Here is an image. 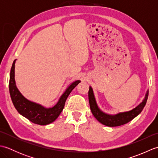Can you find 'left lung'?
<instances>
[{
  "label": "left lung",
  "instance_id": "left-lung-1",
  "mask_svg": "<svg viewBox=\"0 0 158 158\" xmlns=\"http://www.w3.org/2000/svg\"><path fill=\"white\" fill-rule=\"evenodd\" d=\"M148 96L149 90H147L145 98H144L143 101L138 106H136L135 108L129 110V111L121 112L115 114V115H110V114L105 113L102 110H100L98 105H97L94 94L93 89L91 86H89L88 92L90 109H91L93 115L95 117V118L100 123L109 127L122 126L123 125V124L128 123L131 120L135 118L137 115H139L141 113L143 108L145 107L147 98H148Z\"/></svg>",
  "mask_w": 158,
  "mask_h": 158
}]
</instances>
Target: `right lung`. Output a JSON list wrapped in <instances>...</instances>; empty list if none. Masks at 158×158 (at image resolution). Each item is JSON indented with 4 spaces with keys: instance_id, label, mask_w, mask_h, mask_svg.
Here are the masks:
<instances>
[{
    "instance_id": "add662e5",
    "label": "right lung",
    "mask_w": 158,
    "mask_h": 158,
    "mask_svg": "<svg viewBox=\"0 0 158 158\" xmlns=\"http://www.w3.org/2000/svg\"><path fill=\"white\" fill-rule=\"evenodd\" d=\"M15 61L16 60L13 61L10 72L9 86L10 96L15 108L19 114L34 123L45 126L53 122L62 111L66 100L70 92L81 81L77 80L73 82L60 96L58 102L53 106L47 108L38 103L26 99L19 91L15 81Z\"/></svg>"
}]
</instances>
